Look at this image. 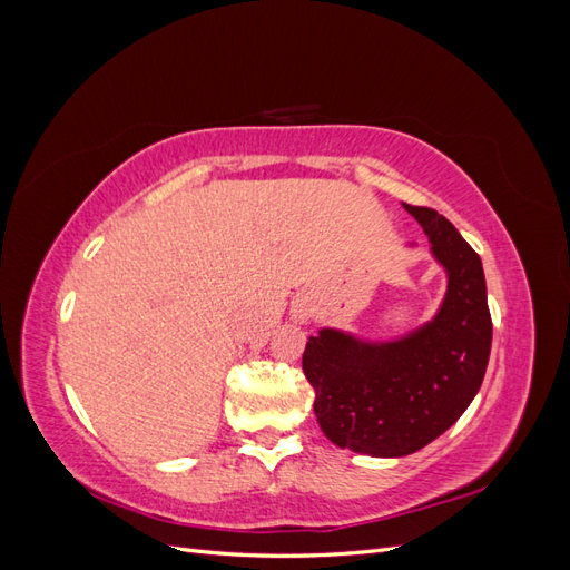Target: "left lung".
Instances as JSON below:
<instances>
[{
	"label": "left lung",
	"instance_id": "left-lung-1",
	"mask_svg": "<svg viewBox=\"0 0 570 570\" xmlns=\"http://www.w3.org/2000/svg\"><path fill=\"white\" fill-rule=\"evenodd\" d=\"M404 209L446 273L438 314L385 342L321 327L302 356L323 435L366 456H406L450 430L478 394L492 347L480 256L435 209Z\"/></svg>",
	"mask_w": 570,
	"mask_h": 570
}]
</instances>
